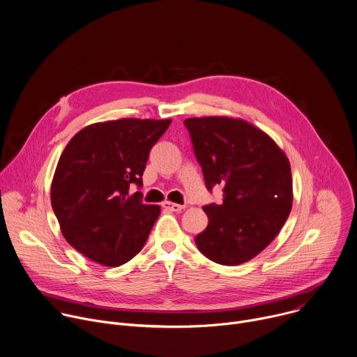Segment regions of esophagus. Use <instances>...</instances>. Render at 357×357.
<instances>
[{
    "label": "esophagus",
    "mask_w": 357,
    "mask_h": 357,
    "mask_svg": "<svg viewBox=\"0 0 357 357\" xmlns=\"http://www.w3.org/2000/svg\"><path fill=\"white\" fill-rule=\"evenodd\" d=\"M162 206H164L165 209L171 211V212H181V211H183V206H182V205H178V203H172V202H168V200H165V202L162 203Z\"/></svg>",
    "instance_id": "34e87169"
}]
</instances>
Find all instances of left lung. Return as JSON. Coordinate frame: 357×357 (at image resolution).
Here are the masks:
<instances>
[{"label":"left lung","mask_w":357,"mask_h":357,"mask_svg":"<svg viewBox=\"0 0 357 357\" xmlns=\"http://www.w3.org/2000/svg\"><path fill=\"white\" fill-rule=\"evenodd\" d=\"M183 124L208 190L223 186L220 205L203 206L209 225L195 243L218 264H243L275 238L289 216V162L266 132L243 120L203 117Z\"/></svg>","instance_id":"1"}]
</instances>
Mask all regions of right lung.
<instances>
[{
	"label": "right lung",
	"mask_w": 357,
	"mask_h": 357,
	"mask_svg": "<svg viewBox=\"0 0 357 357\" xmlns=\"http://www.w3.org/2000/svg\"><path fill=\"white\" fill-rule=\"evenodd\" d=\"M171 120L121 119L80 130L59 158L50 189L63 237L87 259L107 267L144 247L160 206L144 205L142 174L151 148Z\"/></svg>",
	"instance_id": "add662e5"
}]
</instances>
